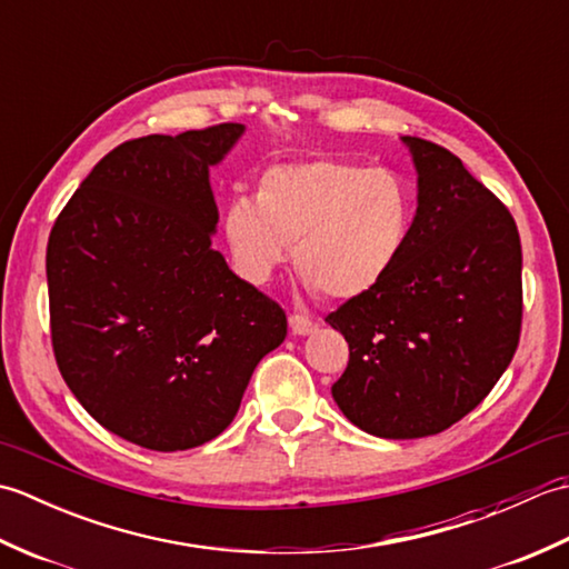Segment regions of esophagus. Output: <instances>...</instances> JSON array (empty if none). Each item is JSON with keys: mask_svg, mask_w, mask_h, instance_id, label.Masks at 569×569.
Wrapping results in <instances>:
<instances>
[{"mask_svg": "<svg viewBox=\"0 0 569 569\" xmlns=\"http://www.w3.org/2000/svg\"><path fill=\"white\" fill-rule=\"evenodd\" d=\"M288 322H291L293 335H300V337L318 330V322H312V320L306 318V316H291V318H288Z\"/></svg>", "mask_w": 569, "mask_h": 569, "instance_id": "obj_1", "label": "esophagus"}]
</instances>
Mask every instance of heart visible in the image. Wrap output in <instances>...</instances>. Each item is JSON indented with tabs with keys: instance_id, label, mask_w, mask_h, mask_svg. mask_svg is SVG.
Here are the masks:
<instances>
[{
	"instance_id": "b5f03b06",
	"label": "heart",
	"mask_w": 569,
	"mask_h": 569,
	"mask_svg": "<svg viewBox=\"0 0 569 569\" xmlns=\"http://www.w3.org/2000/svg\"><path fill=\"white\" fill-rule=\"evenodd\" d=\"M416 227V196L391 168L312 159L271 166L257 200L234 198L224 210V239L249 281H269L291 257L310 288L335 300L373 291Z\"/></svg>"
}]
</instances>
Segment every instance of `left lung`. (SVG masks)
Here are the masks:
<instances>
[{
  "label": "left lung",
  "mask_w": 569,
  "mask_h": 569,
  "mask_svg": "<svg viewBox=\"0 0 569 569\" xmlns=\"http://www.w3.org/2000/svg\"><path fill=\"white\" fill-rule=\"evenodd\" d=\"M418 171L416 227L396 269L325 322L349 361L332 398L386 440L438 435L475 410L521 335V237L511 212L438 143L403 137Z\"/></svg>",
  "instance_id": "left-lung-1"
}]
</instances>
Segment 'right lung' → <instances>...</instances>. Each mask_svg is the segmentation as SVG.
Returning a JSON list of instances; mask_svg holds the SVG:
<instances>
[{
    "label": "right lung",
    "mask_w": 569,
    "mask_h": 569,
    "mask_svg": "<svg viewBox=\"0 0 569 569\" xmlns=\"http://www.w3.org/2000/svg\"><path fill=\"white\" fill-rule=\"evenodd\" d=\"M241 134L217 124L119 143L48 237L58 369L102 428L147 450L217 438L286 340L283 308L212 249L210 168Z\"/></svg>",
    "instance_id": "1"
}]
</instances>
